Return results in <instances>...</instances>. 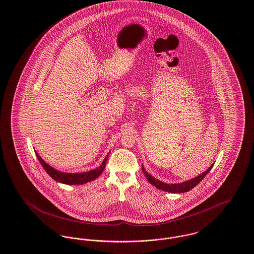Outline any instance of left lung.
<instances>
[{
    "label": "left lung",
    "mask_w": 254,
    "mask_h": 254,
    "mask_svg": "<svg viewBox=\"0 0 254 254\" xmlns=\"http://www.w3.org/2000/svg\"><path fill=\"white\" fill-rule=\"evenodd\" d=\"M212 167H213V165L211 167H209L205 172H203L199 176L195 177L194 179L184 181L182 183H177V184L164 183V182H162L158 179H154L153 177H151L149 174L146 172V170L144 169L143 166H142V171L145 174V176H146V178L148 179L149 183L152 184L153 186H155L156 188H158L159 190H162L165 192H170V193H185V192H188V191L192 190L202 179H204L206 177V175L210 172V170L212 169Z\"/></svg>",
    "instance_id": "obj_1"
}]
</instances>
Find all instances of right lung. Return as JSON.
<instances>
[{"label":"right lung","mask_w":254,"mask_h":254,"mask_svg":"<svg viewBox=\"0 0 254 254\" xmlns=\"http://www.w3.org/2000/svg\"><path fill=\"white\" fill-rule=\"evenodd\" d=\"M36 156H37L39 162L42 165V167L44 168V170L47 172V174L52 179H55L56 181L60 182V183L69 184V185H80V184L87 183L89 181H92V180L99 178V176L105 170V164H106V161H107V158H108V155H106L103 163L101 164L99 168H97L95 170H92L89 172H85V173L71 174V173H63V172H60V171L54 169L50 165L47 164L37 152H36Z\"/></svg>","instance_id":"add662e5"}]
</instances>
